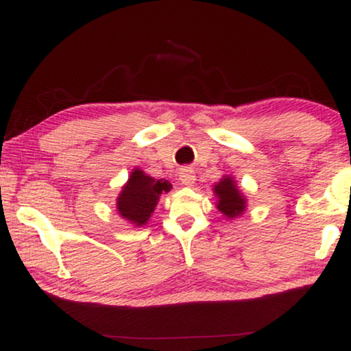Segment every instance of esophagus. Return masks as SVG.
<instances>
[{"instance_id": "obj_1", "label": "esophagus", "mask_w": 351, "mask_h": 351, "mask_svg": "<svg viewBox=\"0 0 351 351\" xmlns=\"http://www.w3.org/2000/svg\"><path fill=\"white\" fill-rule=\"evenodd\" d=\"M179 179L184 185H193L196 180L195 171L191 169V167H184V169H180L179 172Z\"/></svg>"}]
</instances>
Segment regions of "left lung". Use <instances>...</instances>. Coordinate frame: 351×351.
<instances>
[{
    "instance_id": "obj_1",
    "label": "left lung",
    "mask_w": 351,
    "mask_h": 351,
    "mask_svg": "<svg viewBox=\"0 0 351 351\" xmlns=\"http://www.w3.org/2000/svg\"><path fill=\"white\" fill-rule=\"evenodd\" d=\"M214 191L215 195L219 196V210L227 215L228 219L237 217V215L243 213L244 203H246V201H244L243 196L239 195L232 177H223V179L214 186Z\"/></svg>"
}]
</instances>
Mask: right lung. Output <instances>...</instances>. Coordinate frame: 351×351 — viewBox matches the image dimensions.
<instances>
[{
    "mask_svg": "<svg viewBox=\"0 0 351 351\" xmlns=\"http://www.w3.org/2000/svg\"><path fill=\"white\" fill-rule=\"evenodd\" d=\"M172 185L167 180H156L136 169L129 177L118 198V210L124 219L143 225L155 209L162 191H169Z\"/></svg>",
    "mask_w": 351,
    "mask_h": 351,
    "instance_id": "add662e5",
    "label": "right lung"
}]
</instances>
